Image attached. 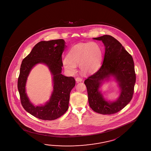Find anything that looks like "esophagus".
Wrapping results in <instances>:
<instances>
[{
  "mask_svg": "<svg viewBox=\"0 0 151 151\" xmlns=\"http://www.w3.org/2000/svg\"><path fill=\"white\" fill-rule=\"evenodd\" d=\"M75 80H76V81L77 82H82V78H81V77H76Z\"/></svg>",
  "mask_w": 151,
  "mask_h": 151,
  "instance_id": "34e87169",
  "label": "esophagus"
}]
</instances>
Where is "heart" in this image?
Wrapping results in <instances>:
<instances>
[{
  "mask_svg": "<svg viewBox=\"0 0 151 151\" xmlns=\"http://www.w3.org/2000/svg\"><path fill=\"white\" fill-rule=\"evenodd\" d=\"M103 59V50L96 42L80 43L71 47L63 60V65L67 70L74 73L76 63H79L81 70L89 74L99 68Z\"/></svg>",
  "mask_w": 151,
  "mask_h": 151,
  "instance_id": "obj_1",
  "label": "heart"
}]
</instances>
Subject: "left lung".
<instances>
[{
    "label": "left lung",
    "mask_w": 151,
    "mask_h": 151,
    "mask_svg": "<svg viewBox=\"0 0 151 151\" xmlns=\"http://www.w3.org/2000/svg\"><path fill=\"white\" fill-rule=\"evenodd\" d=\"M102 40L105 46L103 64L99 69L85 80L89 105L98 113L115 114L122 110L131 101L136 83V73L133 58L122 45L110 35L94 38ZM114 76L119 82L122 91L116 101L109 102L99 91L100 84L110 76Z\"/></svg>",
    "instance_id": "8db88e82"
}]
</instances>
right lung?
I'll return each instance as SVG.
<instances>
[{
	"label": "right lung",
	"mask_w": 151,
	"mask_h": 151,
	"mask_svg": "<svg viewBox=\"0 0 151 151\" xmlns=\"http://www.w3.org/2000/svg\"><path fill=\"white\" fill-rule=\"evenodd\" d=\"M65 42L63 39L41 41L35 45L32 51L23 59L17 81V88L23 108L38 119L52 121L65 114L68 109L70 92L75 86L74 77L61 74L62 54ZM38 63L47 65L54 77V92L50 101L45 106L35 107L26 94L25 86L28 74Z\"/></svg>",
	"instance_id": "right-lung-1"
}]
</instances>
